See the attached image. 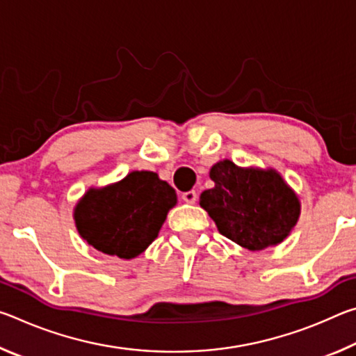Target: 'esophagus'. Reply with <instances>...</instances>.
<instances>
[{"mask_svg": "<svg viewBox=\"0 0 356 356\" xmlns=\"http://www.w3.org/2000/svg\"><path fill=\"white\" fill-rule=\"evenodd\" d=\"M182 200L188 204H195L197 201V193L195 190L185 191V193H182Z\"/></svg>", "mask_w": 356, "mask_h": 356, "instance_id": "1", "label": "esophagus"}]
</instances>
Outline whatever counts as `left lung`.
Instances as JSON below:
<instances>
[{
  "label": "left lung",
  "instance_id": "obj_1",
  "mask_svg": "<svg viewBox=\"0 0 356 356\" xmlns=\"http://www.w3.org/2000/svg\"><path fill=\"white\" fill-rule=\"evenodd\" d=\"M215 186L201 193L200 204L220 234L250 251L284 240L300 216V201L280 172L240 168L231 160L212 166Z\"/></svg>",
  "mask_w": 356,
  "mask_h": 356
}]
</instances>
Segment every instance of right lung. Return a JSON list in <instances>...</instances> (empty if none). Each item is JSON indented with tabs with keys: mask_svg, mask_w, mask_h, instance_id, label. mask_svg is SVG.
I'll return each mask as SVG.
<instances>
[{
	"mask_svg": "<svg viewBox=\"0 0 356 356\" xmlns=\"http://www.w3.org/2000/svg\"><path fill=\"white\" fill-rule=\"evenodd\" d=\"M177 196L152 171H134L119 182L91 188L74 218L80 236L105 254L134 259L159 236Z\"/></svg>",
	"mask_w": 356,
	"mask_h": 356,
	"instance_id": "1",
	"label": "right lung"
}]
</instances>
